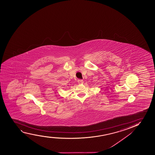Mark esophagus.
Wrapping results in <instances>:
<instances>
[{"label":"esophagus","instance_id":"1","mask_svg":"<svg viewBox=\"0 0 155 155\" xmlns=\"http://www.w3.org/2000/svg\"><path fill=\"white\" fill-rule=\"evenodd\" d=\"M78 84H81L84 83V80H82V79H78Z\"/></svg>","mask_w":155,"mask_h":155}]
</instances>
